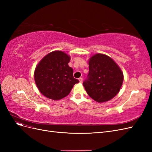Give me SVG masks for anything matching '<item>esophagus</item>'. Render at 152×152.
<instances>
[{"label":"esophagus","instance_id":"34e87169","mask_svg":"<svg viewBox=\"0 0 152 152\" xmlns=\"http://www.w3.org/2000/svg\"><path fill=\"white\" fill-rule=\"evenodd\" d=\"M79 82H80V83H82V81H83V79H82V78H79Z\"/></svg>","mask_w":152,"mask_h":152}]
</instances>
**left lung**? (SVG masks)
Instances as JSON below:
<instances>
[{
    "label": "left lung",
    "instance_id": "obj_1",
    "mask_svg": "<svg viewBox=\"0 0 152 152\" xmlns=\"http://www.w3.org/2000/svg\"><path fill=\"white\" fill-rule=\"evenodd\" d=\"M88 79L83 86L88 94L98 103L107 102L120 91L124 80L123 72L112 58L97 53L89 59Z\"/></svg>",
    "mask_w": 152,
    "mask_h": 152
}]
</instances>
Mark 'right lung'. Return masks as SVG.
<instances>
[{
  "label": "right lung",
  "mask_w": 152,
  "mask_h": 152,
  "mask_svg": "<svg viewBox=\"0 0 152 152\" xmlns=\"http://www.w3.org/2000/svg\"><path fill=\"white\" fill-rule=\"evenodd\" d=\"M70 56L60 50L50 52L36 66L34 79L39 91L45 97L59 100L70 93L73 86L79 81L73 75V69L68 66Z\"/></svg>",
  "instance_id": "add662e5"
}]
</instances>
